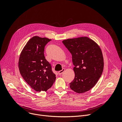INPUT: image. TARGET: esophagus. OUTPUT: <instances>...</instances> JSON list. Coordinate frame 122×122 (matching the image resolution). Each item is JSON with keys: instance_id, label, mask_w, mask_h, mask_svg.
I'll return each mask as SVG.
<instances>
[{"instance_id": "esophagus-1", "label": "esophagus", "mask_w": 122, "mask_h": 122, "mask_svg": "<svg viewBox=\"0 0 122 122\" xmlns=\"http://www.w3.org/2000/svg\"><path fill=\"white\" fill-rule=\"evenodd\" d=\"M65 68H63L61 71H58V74H59V75H61V74H62L63 73V72H64V71H65Z\"/></svg>"}]
</instances>
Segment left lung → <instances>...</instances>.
Listing matches in <instances>:
<instances>
[{"label":"left lung","instance_id":"1","mask_svg":"<svg viewBox=\"0 0 122 122\" xmlns=\"http://www.w3.org/2000/svg\"><path fill=\"white\" fill-rule=\"evenodd\" d=\"M63 43L72 55L75 78L69 83L77 93L89 91L101 77L104 67L102 51L99 46L88 37L64 40Z\"/></svg>","mask_w":122,"mask_h":122}]
</instances>
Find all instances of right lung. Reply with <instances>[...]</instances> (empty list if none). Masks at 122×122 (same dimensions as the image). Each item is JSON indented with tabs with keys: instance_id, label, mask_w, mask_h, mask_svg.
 <instances>
[{
	"instance_id": "1",
	"label": "right lung",
	"mask_w": 122,
	"mask_h": 122,
	"mask_svg": "<svg viewBox=\"0 0 122 122\" xmlns=\"http://www.w3.org/2000/svg\"><path fill=\"white\" fill-rule=\"evenodd\" d=\"M51 40L34 36L23 48L20 56L18 66L21 75L27 83L37 92L46 91L56 79L51 66L45 59V45Z\"/></svg>"
}]
</instances>
